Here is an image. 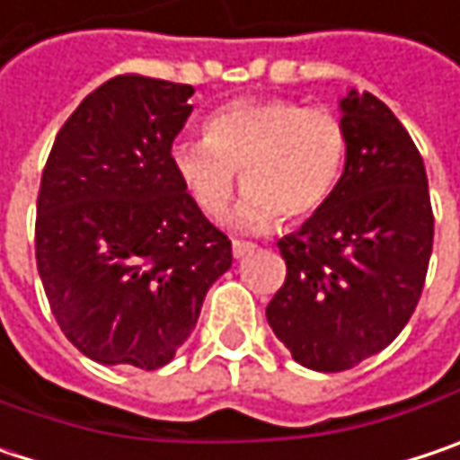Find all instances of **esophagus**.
<instances>
[{
    "instance_id": "esophagus-1",
    "label": "esophagus",
    "mask_w": 460,
    "mask_h": 460,
    "mask_svg": "<svg viewBox=\"0 0 460 460\" xmlns=\"http://www.w3.org/2000/svg\"><path fill=\"white\" fill-rule=\"evenodd\" d=\"M253 251V246L251 243H243V241H233V256L235 259H243V256H248Z\"/></svg>"
}]
</instances>
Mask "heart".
I'll list each match as a JSON object with an SVG mask.
<instances>
[{"label": "heart", "instance_id": "obj_1", "mask_svg": "<svg viewBox=\"0 0 460 460\" xmlns=\"http://www.w3.org/2000/svg\"><path fill=\"white\" fill-rule=\"evenodd\" d=\"M348 136L324 107L264 96L225 104L207 119V138L172 148V170L207 214L227 209L241 175L243 199L227 217L238 233H267L319 212L343 175Z\"/></svg>", "mask_w": 460, "mask_h": 460}]
</instances>
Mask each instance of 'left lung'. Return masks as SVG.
Instances as JSON below:
<instances>
[{
    "label": "left lung",
    "mask_w": 460,
    "mask_h": 460,
    "mask_svg": "<svg viewBox=\"0 0 460 460\" xmlns=\"http://www.w3.org/2000/svg\"><path fill=\"white\" fill-rule=\"evenodd\" d=\"M348 136L335 193L279 241L288 275L267 322L301 367L343 372L379 353L419 304L435 238L427 172L372 93L341 99Z\"/></svg>",
    "instance_id": "left-lung-1"
}]
</instances>
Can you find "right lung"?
Returning a JSON list of instances; mask_svg holds the SVG:
<instances>
[{"instance_id": "obj_1", "label": "right lung", "mask_w": 460, "mask_h": 460, "mask_svg": "<svg viewBox=\"0 0 460 460\" xmlns=\"http://www.w3.org/2000/svg\"><path fill=\"white\" fill-rule=\"evenodd\" d=\"M190 96L144 75L102 83L57 133L41 175L36 264L51 314L107 367L170 364L233 264L227 235L172 170Z\"/></svg>"}]
</instances>
